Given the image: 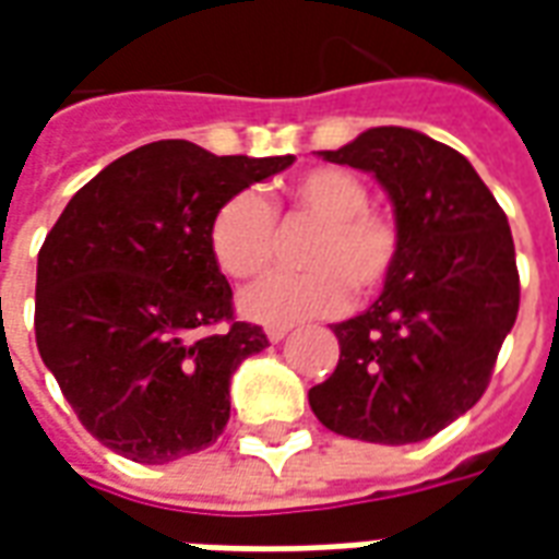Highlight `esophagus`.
<instances>
[{
  "label": "esophagus",
  "mask_w": 559,
  "mask_h": 559,
  "mask_svg": "<svg viewBox=\"0 0 559 559\" xmlns=\"http://www.w3.org/2000/svg\"><path fill=\"white\" fill-rule=\"evenodd\" d=\"M287 332H290V326H269L266 329V338L272 341V344H278V341L287 338Z\"/></svg>",
  "instance_id": "esophagus-1"
}]
</instances>
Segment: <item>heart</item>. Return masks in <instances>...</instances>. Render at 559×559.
Masks as SVG:
<instances>
[{"mask_svg": "<svg viewBox=\"0 0 559 559\" xmlns=\"http://www.w3.org/2000/svg\"><path fill=\"white\" fill-rule=\"evenodd\" d=\"M365 179L341 167H317L293 179L287 212L314 224L299 275H269L239 296V311L257 323H299L335 317L359 296L383 290L401 257V227L392 212L368 206ZM209 251L233 281L266 272L275 257V215L251 191L227 197L209 221Z\"/></svg>", "mask_w": 559, "mask_h": 559, "instance_id": "obj_1", "label": "heart"}]
</instances>
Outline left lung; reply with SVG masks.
<instances>
[{
    "mask_svg": "<svg viewBox=\"0 0 559 559\" xmlns=\"http://www.w3.org/2000/svg\"><path fill=\"white\" fill-rule=\"evenodd\" d=\"M320 155L374 173L395 206L401 257L380 299L332 326L338 368L308 392L311 411L341 437L419 443L481 399L515 326L509 221L461 152L411 128H368Z\"/></svg>",
    "mask_w": 559,
    "mask_h": 559,
    "instance_id": "8db88e82",
    "label": "left lung"
}]
</instances>
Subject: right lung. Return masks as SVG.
<instances>
[{
    "mask_svg": "<svg viewBox=\"0 0 559 559\" xmlns=\"http://www.w3.org/2000/svg\"><path fill=\"white\" fill-rule=\"evenodd\" d=\"M293 160L146 143L83 185L47 233L38 353L83 428L116 455L167 464L221 437L233 371L269 341L233 317L209 221Z\"/></svg>",
    "mask_w": 559,
    "mask_h": 559,
    "instance_id": "1",
    "label": "right lung"
}]
</instances>
